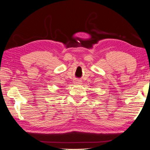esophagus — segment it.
I'll return each mask as SVG.
<instances>
[{"label":"esophagus","mask_w":150,"mask_h":150,"mask_svg":"<svg viewBox=\"0 0 150 150\" xmlns=\"http://www.w3.org/2000/svg\"><path fill=\"white\" fill-rule=\"evenodd\" d=\"M81 82H82V81L80 80H74V84H81Z\"/></svg>","instance_id":"1"}]
</instances>
